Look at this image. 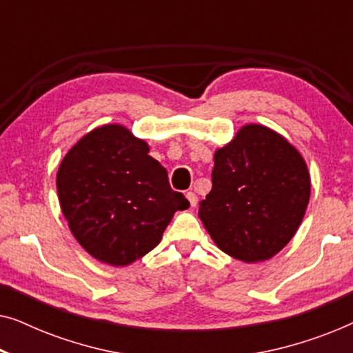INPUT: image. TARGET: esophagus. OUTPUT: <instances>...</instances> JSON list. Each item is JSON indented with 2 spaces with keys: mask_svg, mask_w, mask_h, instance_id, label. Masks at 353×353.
<instances>
[{
  "mask_svg": "<svg viewBox=\"0 0 353 353\" xmlns=\"http://www.w3.org/2000/svg\"><path fill=\"white\" fill-rule=\"evenodd\" d=\"M186 199H188V202H190L191 207H196V204H197V196L194 194V192L188 191V192H186Z\"/></svg>",
  "mask_w": 353,
  "mask_h": 353,
  "instance_id": "34e87169",
  "label": "esophagus"
}]
</instances>
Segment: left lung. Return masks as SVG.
<instances>
[{"label":"left lung","mask_w":353,"mask_h":353,"mask_svg":"<svg viewBox=\"0 0 353 353\" xmlns=\"http://www.w3.org/2000/svg\"><path fill=\"white\" fill-rule=\"evenodd\" d=\"M305 159L283 134L245 123L214 152L199 219L216 248L245 263L272 259L294 238L310 201Z\"/></svg>","instance_id":"left-lung-1"}]
</instances>
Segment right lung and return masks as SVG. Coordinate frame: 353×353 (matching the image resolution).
<instances>
[{
    "instance_id": "obj_1",
    "label": "right lung",
    "mask_w": 353,
    "mask_h": 353,
    "mask_svg": "<svg viewBox=\"0 0 353 353\" xmlns=\"http://www.w3.org/2000/svg\"><path fill=\"white\" fill-rule=\"evenodd\" d=\"M56 186L74 238L110 267L151 252L175 212L190 207L149 156V144L120 123L83 134L62 159Z\"/></svg>"
}]
</instances>
